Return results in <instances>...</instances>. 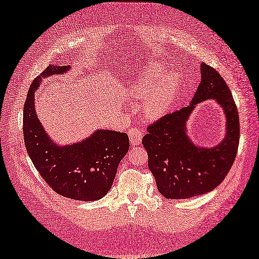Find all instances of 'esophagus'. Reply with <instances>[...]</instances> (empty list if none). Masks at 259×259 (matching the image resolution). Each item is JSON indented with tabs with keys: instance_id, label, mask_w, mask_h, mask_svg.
Segmentation results:
<instances>
[{
	"instance_id": "esophagus-1",
	"label": "esophagus",
	"mask_w": 259,
	"mask_h": 259,
	"mask_svg": "<svg viewBox=\"0 0 259 259\" xmlns=\"http://www.w3.org/2000/svg\"><path fill=\"white\" fill-rule=\"evenodd\" d=\"M128 137H130V141H131L132 145L140 144L141 141H142V130L137 127V126L131 127L128 130Z\"/></svg>"
}]
</instances>
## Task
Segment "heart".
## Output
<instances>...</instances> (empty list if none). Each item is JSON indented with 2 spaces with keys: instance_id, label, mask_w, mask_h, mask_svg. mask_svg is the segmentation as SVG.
Segmentation results:
<instances>
[{
  "instance_id": "obj_1",
  "label": "heart",
  "mask_w": 259,
  "mask_h": 259,
  "mask_svg": "<svg viewBox=\"0 0 259 259\" xmlns=\"http://www.w3.org/2000/svg\"><path fill=\"white\" fill-rule=\"evenodd\" d=\"M166 76L167 70L164 67L157 62H151L131 83L134 96H147L144 100V112L151 118H157L165 113L177 88L178 78L171 76L164 81Z\"/></svg>"
}]
</instances>
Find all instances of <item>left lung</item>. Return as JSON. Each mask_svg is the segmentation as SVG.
I'll return each mask as SVG.
<instances>
[{
    "label": "left lung",
    "instance_id": "obj_1",
    "mask_svg": "<svg viewBox=\"0 0 259 259\" xmlns=\"http://www.w3.org/2000/svg\"><path fill=\"white\" fill-rule=\"evenodd\" d=\"M214 99L224 108L227 133L210 149L196 147L186 135L185 123L197 103ZM239 116L233 95L219 72L201 63V81L189 106L166 114L147 126L142 143L149 168L166 199H189L212 191L225 180L239 145Z\"/></svg>",
    "mask_w": 259,
    "mask_h": 259
}]
</instances>
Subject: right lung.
Instances as JSON below:
<instances>
[{
    "mask_svg": "<svg viewBox=\"0 0 259 259\" xmlns=\"http://www.w3.org/2000/svg\"><path fill=\"white\" fill-rule=\"evenodd\" d=\"M68 69L69 66L49 65L31 83L23 108L24 144L33 165L54 191L79 201H95L112 188L130 141L126 133L108 130H99L69 146H59L50 140L35 114L34 92L42 78Z\"/></svg>",
    "mask_w": 259,
    "mask_h": 259,
    "instance_id": "right-lung-1",
    "label": "right lung"
}]
</instances>
